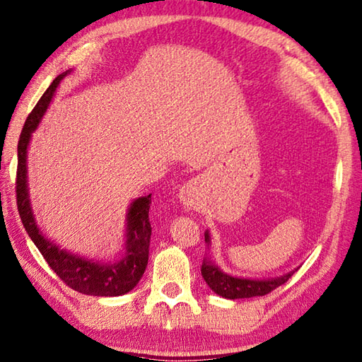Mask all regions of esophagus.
Wrapping results in <instances>:
<instances>
[{
  "instance_id": "34e87169",
  "label": "esophagus",
  "mask_w": 362,
  "mask_h": 362,
  "mask_svg": "<svg viewBox=\"0 0 362 362\" xmlns=\"http://www.w3.org/2000/svg\"><path fill=\"white\" fill-rule=\"evenodd\" d=\"M180 199L185 206H193L196 199H198V183L193 180L187 182L180 189Z\"/></svg>"
}]
</instances>
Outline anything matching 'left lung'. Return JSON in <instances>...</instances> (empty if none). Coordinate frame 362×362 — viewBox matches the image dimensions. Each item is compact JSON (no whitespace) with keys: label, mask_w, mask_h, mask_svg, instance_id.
<instances>
[{"label":"left lung","mask_w":362,"mask_h":362,"mask_svg":"<svg viewBox=\"0 0 362 362\" xmlns=\"http://www.w3.org/2000/svg\"><path fill=\"white\" fill-rule=\"evenodd\" d=\"M206 242L209 240V234L206 233ZM201 274L206 284L210 286L214 293L220 294L221 298L226 299H244L253 298V296H264L274 291L275 288L286 284L290 280L291 274H286L284 277L272 279V280H248V279H238L231 275L223 274L218 267L214 266L212 262L204 261L201 266Z\"/></svg>","instance_id":"left-lung-1"}]
</instances>
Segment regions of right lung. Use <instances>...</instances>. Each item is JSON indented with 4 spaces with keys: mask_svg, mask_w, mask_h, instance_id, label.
<instances>
[{
    "mask_svg": "<svg viewBox=\"0 0 362 362\" xmlns=\"http://www.w3.org/2000/svg\"><path fill=\"white\" fill-rule=\"evenodd\" d=\"M66 74L68 71L58 76L50 87L45 90V93L37 101L35 109L26 117L21 137H18L16 177L18 215H21L25 231L35 242V245L44 256V259L47 261L52 271L69 288L88 296H122L133 290L139 284L144 272H146L150 238H152V225H150L148 218L152 194L136 199L131 204L128 212L127 255L120 261L109 262V264H100V262L77 258V256L69 255L55 247L44 238L42 233H39L31 214L28 189H26V147L30 144L31 133L37 128L39 120H41L45 109H47L58 83Z\"/></svg>",
    "mask_w": 362,
    "mask_h": 362,
    "instance_id": "obj_1",
    "label": "right lung"
}]
</instances>
